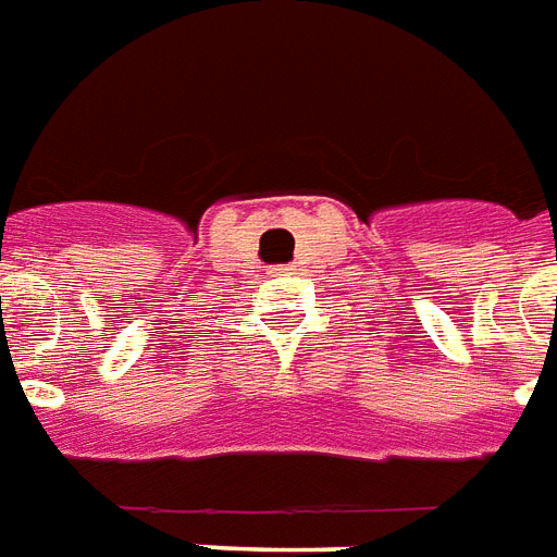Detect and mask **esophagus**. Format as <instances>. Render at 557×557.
<instances>
[{"instance_id":"esophagus-1","label":"esophagus","mask_w":557,"mask_h":557,"mask_svg":"<svg viewBox=\"0 0 557 557\" xmlns=\"http://www.w3.org/2000/svg\"><path fill=\"white\" fill-rule=\"evenodd\" d=\"M292 265H277V269H271V274H292Z\"/></svg>"}]
</instances>
